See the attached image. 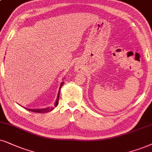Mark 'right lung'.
Returning <instances> with one entry per match:
<instances>
[{"mask_svg": "<svg viewBox=\"0 0 152 152\" xmlns=\"http://www.w3.org/2000/svg\"><path fill=\"white\" fill-rule=\"evenodd\" d=\"M63 83H64V82H62L61 83V85H60V87H59V92H58V94H57V99H56V102H55V107H57V104H58V102H59V92H60V89H61V87H62ZM54 108H50V107H48V108H45V109H26L28 111H34V112H37V113H45V112H48V111H50L53 110Z\"/></svg>", "mask_w": 152, "mask_h": 152, "instance_id": "1", "label": "right lung"}]
</instances>
